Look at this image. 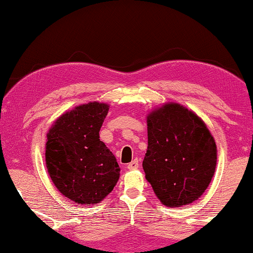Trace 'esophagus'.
I'll list each match as a JSON object with an SVG mask.
<instances>
[{"instance_id":"esophagus-1","label":"esophagus","mask_w":253,"mask_h":253,"mask_svg":"<svg viewBox=\"0 0 253 253\" xmlns=\"http://www.w3.org/2000/svg\"><path fill=\"white\" fill-rule=\"evenodd\" d=\"M138 166H139L138 160L134 159V160H132V162H131V163L127 164V169H130V170L137 169H138Z\"/></svg>"}]
</instances>
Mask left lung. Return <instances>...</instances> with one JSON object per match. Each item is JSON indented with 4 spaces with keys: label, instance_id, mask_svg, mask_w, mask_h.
<instances>
[{
    "label": "left lung",
    "instance_id": "8db88e82",
    "mask_svg": "<svg viewBox=\"0 0 253 253\" xmlns=\"http://www.w3.org/2000/svg\"><path fill=\"white\" fill-rule=\"evenodd\" d=\"M145 178L163 205L194 202L211 181L217 160L214 137L205 122L179 103L163 104L147 115Z\"/></svg>",
    "mask_w": 253,
    "mask_h": 253
}]
</instances>
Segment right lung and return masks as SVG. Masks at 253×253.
<instances>
[{
	"mask_svg": "<svg viewBox=\"0 0 253 253\" xmlns=\"http://www.w3.org/2000/svg\"><path fill=\"white\" fill-rule=\"evenodd\" d=\"M108 110L107 103L96 101L81 104L62 114L46 134L48 174L77 205L102 201L119 181V164L98 133Z\"/></svg>",
	"mask_w": 253,
	"mask_h": 253,
	"instance_id": "1",
	"label": "right lung"
}]
</instances>
